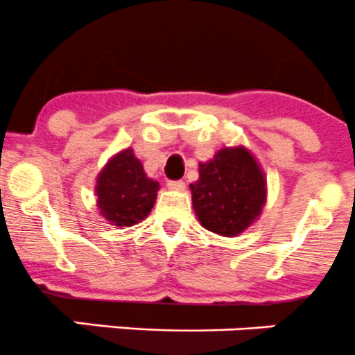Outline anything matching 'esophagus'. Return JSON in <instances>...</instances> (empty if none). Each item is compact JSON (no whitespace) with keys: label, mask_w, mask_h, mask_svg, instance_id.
I'll use <instances>...</instances> for the list:
<instances>
[{"label":"esophagus","mask_w":355,"mask_h":355,"mask_svg":"<svg viewBox=\"0 0 355 355\" xmlns=\"http://www.w3.org/2000/svg\"><path fill=\"white\" fill-rule=\"evenodd\" d=\"M168 189H171V191H184L185 182L184 180H170L168 182Z\"/></svg>","instance_id":"34e87169"}]
</instances>
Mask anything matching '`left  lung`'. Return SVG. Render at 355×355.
Returning <instances> with one entry per match:
<instances>
[{
    "label": "left lung",
    "mask_w": 355,
    "mask_h": 355,
    "mask_svg": "<svg viewBox=\"0 0 355 355\" xmlns=\"http://www.w3.org/2000/svg\"><path fill=\"white\" fill-rule=\"evenodd\" d=\"M191 191L200 225L218 235L234 237L259 216L266 182L247 149L225 148L199 164V180Z\"/></svg>",
    "instance_id": "8db88e82"
}]
</instances>
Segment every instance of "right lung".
<instances>
[{"mask_svg": "<svg viewBox=\"0 0 355 355\" xmlns=\"http://www.w3.org/2000/svg\"><path fill=\"white\" fill-rule=\"evenodd\" d=\"M159 184L144 173L132 149L116 155L99 173L96 194L103 216L114 227H130L151 213Z\"/></svg>", "mask_w": 355, "mask_h": 355, "instance_id": "1", "label": "right lung"}]
</instances>
